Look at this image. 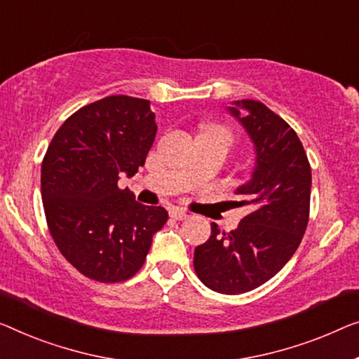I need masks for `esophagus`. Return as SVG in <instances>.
I'll return each mask as SVG.
<instances>
[{"label": "esophagus", "instance_id": "obj_1", "mask_svg": "<svg viewBox=\"0 0 359 359\" xmlns=\"http://www.w3.org/2000/svg\"><path fill=\"white\" fill-rule=\"evenodd\" d=\"M170 217L175 219V221H184V219L189 217V214H187L184 210H180V208H172V210L169 211Z\"/></svg>", "mask_w": 359, "mask_h": 359}]
</instances>
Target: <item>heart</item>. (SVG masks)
Listing matches in <instances>:
<instances>
[{
    "label": "heart",
    "mask_w": 359,
    "mask_h": 359,
    "mask_svg": "<svg viewBox=\"0 0 359 359\" xmlns=\"http://www.w3.org/2000/svg\"><path fill=\"white\" fill-rule=\"evenodd\" d=\"M205 132H210V133H216V135H221L224 138H227V140H231V135H229V132L226 128L219 127V126H208L205 128Z\"/></svg>",
    "instance_id": "obj_1"
}]
</instances>
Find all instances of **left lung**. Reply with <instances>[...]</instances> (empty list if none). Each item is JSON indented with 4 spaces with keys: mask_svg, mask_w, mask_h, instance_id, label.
I'll return each mask as SVG.
<instances>
[{
    "mask_svg": "<svg viewBox=\"0 0 359 359\" xmlns=\"http://www.w3.org/2000/svg\"><path fill=\"white\" fill-rule=\"evenodd\" d=\"M227 111L255 147L251 179L232 201L247 216L227 233L212 222L194 266L208 288L238 295L274 277L297 251L308 226L311 165L297 132L261 101H232Z\"/></svg>",
    "mask_w": 359,
    "mask_h": 359,
    "instance_id": "8db88e82",
    "label": "left lung"
}]
</instances>
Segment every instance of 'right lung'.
I'll return each instance as SVG.
<instances>
[{"instance_id": "add662e5", "label": "right lung", "mask_w": 359, "mask_h": 359, "mask_svg": "<svg viewBox=\"0 0 359 359\" xmlns=\"http://www.w3.org/2000/svg\"><path fill=\"white\" fill-rule=\"evenodd\" d=\"M149 101L114 95L83 106L55 133L41 164V200L64 258L98 282H121L145 263L163 206L119 189L137 174L156 137Z\"/></svg>"}]
</instances>
